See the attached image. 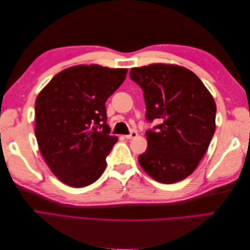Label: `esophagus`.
I'll return each mask as SVG.
<instances>
[{"instance_id":"34e87169","label":"esophagus","mask_w":250,"mask_h":250,"mask_svg":"<svg viewBox=\"0 0 250 250\" xmlns=\"http://www.w3.org/2000/svg\"><path fill=\"white\" fill-rule=\"evenodd\" d=\"M135 137H138V132L134 131V130H132L129 134H126V135H125V138L128 139V140L133 139V138H135Z\"/></svg>"}]
</instances>
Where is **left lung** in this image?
Listing matches in <instances>:
<instances>
[{"mask_svg":"<svg viewBox=\"0 0 250 250\" xmlns=\"http://www.w3.org/2000/svg\"><path fill=\"white\" fill-rule=\"evenodd\" d=\"M130 79L143 89L146 120L160 124L146 131L143 170L163 184L191 175L215 133L216 103L202 81L186 67L154 63L132 67Z\"/></svg>","mask_w":250,"mask_h":250,"instance_id":"8db88e82","label":"left lung"}]
</instances>
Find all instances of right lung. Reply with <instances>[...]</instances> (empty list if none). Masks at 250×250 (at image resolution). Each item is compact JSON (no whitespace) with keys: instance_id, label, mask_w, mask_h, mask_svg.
<instances>
[{"instance_id":"obj_1","label":"right lung","mask_w":250,"mask_h":250,"mask_svg":"<svg viewBox=\"0 0 250 250\" xmlns=\"http://www.w3.org/2000/svg\"><path fill=\"white\" fill-rule=\"evenodd\" d=\"M126 69L76 65L55 75L35 101V137L42 157L62 183L85 187L106 168L118 142L110 135L105 102Z\"/></svg>"}]
</instances>
